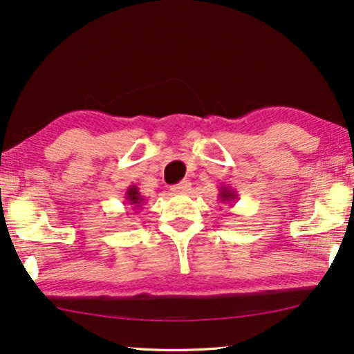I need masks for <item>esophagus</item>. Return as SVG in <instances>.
<instances>
[{
	"label": "esophagus",
	"mask_w": 354,
	"mask_h": 354,
	"mask_svg": "<svg viewBox=\"0 0 354 354\" xmlns=\"http://www.w3.org/2000/svg\"><path fill=\"white\" fill-rule=\"evenodd\" d=\"M171 189L174 193H188L189 189H192V183L188 180H183L180 183H177V185H174Z\"/></svg>",
	"instance_id": "obj_1"
}]
</instances>
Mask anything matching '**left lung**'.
<instances>
[{
	"label": "left lung",
	"instance_id": "left-lung-1",
	"mask_svg": "<svg viewBox=\"0 0 354 354\" xmlns=\"http://www.w3.org/2000/svg\"><path fill=\"white\" fill-rule=\"evenodd\" d=\"M218 201L220 203H232V201H238V193L234 192L232 187L222 185L220 187V193H218Z\"/></svg>",
	"mask_w": 354,
	"mask_h": 354
}]
</instances>
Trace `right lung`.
<instances>
[{"label": "right lung", "instance_id": "add662e5", "mask_svg": "<svg viewBox=\"0 0 354 354\" xmlns=\"http://www.w3.org/2000/svg\"><path fill=\"white\" fill-rule=\"evenodd\" d=\"M124 198H126V204L132 209V211H137V209L142 207L143 203H145V198L142 196L137 185H131L127 188Z\"/></svg>", "mask_w": 354, "mask_h": 354}]
</instances>
